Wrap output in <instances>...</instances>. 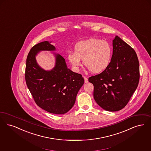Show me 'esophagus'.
Listing matches in <instances>:
<instances>
[{"instance_id":"34e87169","label":"esophagus","mask_w":151,"mask_h":151,"mask_svg":"<svg viewBox=\"0 0 151 151\" xmlns=\"http://www.w3.org/2000/svg\"><path fill=\"white\" fill-rule=\"evenodd\" d=\"M84 78L85 83H87L88 82V78H87L86 77L84 76Z\"/></svg>"}]
</instances>
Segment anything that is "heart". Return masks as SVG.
<instances>
[{
    "instance_id": "1",
    "label": "heart",
    "mask_w": 151,
    "mask_h": 151,
    "mask_svg": "<svg viewBox=\"0 0 151 151\" xmlns=\"http://www.w3.org/2000/svg\"><path fill=\"white\" fill-rule=\"evenodd\" d=\"M75 52H70L68 59L73 68L78 71L83 60L85 66L93 73L104 71L109 66L112 49L109 42L97 39L81 41L75 46Z\"/></svg>"
}]
</instances>
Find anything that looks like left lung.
<instances>
[{
  "mask_svg": "<svg viewBox=\"0 0 151 151\" xmlns=\"http://www.w3.org/2000/svg\"><path fill=\"white\" fill-rule=\"evenodd\" d=\"M113 54L108 67L90 77L94 98L103 109L117 111L129 102L139 83V63L135 50L118 36L113 40Z\"/></svg>",
  "mask_w": 151,
  "mask_h": 151,
  "instance_id": "1",
  "label": "left lung"
}]
</instances>
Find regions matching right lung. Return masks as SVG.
<instances>
[{"label":"right lung","instance_id":"add662e5","mask_svg":"<svg viewBox=\"0 0 151 151\" xmlns=\"http://www.w3.org/2000/svg\"><path fill=\"white\" fill-rule=\"evenodd\" d=\"M51 42H42L31 49L27 59L25 80L36 104L53 114H64L72 109L78 91L84 84L81 74L73 73L67 67L65 59L54 53L55 63L49 71L37 64L36 56L42 50L54 51Z\"/></svg>","mask_w":151,"mask_h":151}]
</instances>
